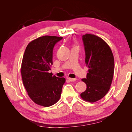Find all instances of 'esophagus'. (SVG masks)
<instances>
[{"instance_id":"obj_1","label":"esophagus","mask_w":132,"mask_h":132,"mask_svg":"<svg viewBox=\"0 0 132 132\" xmlns=\"http://www.w3.org/2000/svg\"><path fill=\"white\" fill-rule=\"evenodd\" d=\"M69 80L70 81H75L77 80V79H74V78H68Z\"/></svg>"}]
</instances>
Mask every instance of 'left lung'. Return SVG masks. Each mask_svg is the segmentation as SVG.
<instances>
[{
  "mask_svg": "<svg viewBox=\"0 0 132 132\" xmlns=\"http://www.w3.org/2000/svg\"><path fill=\"white\" fill-rule=\"evenodd\" d=\"M85 51V64L88 68L86 78L81 80L86 84L80 94L84 100L95 102L103 98L110 89L112 81L114 61L109 45L100 37L86 34L82 36Z\"/></svg>",
  "mask_w": 132,
  "mask_h": 132,
  "instance_id": "obj_1",
  "label": "left lung"
}]
</instances>
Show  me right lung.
Segmentation results:
<instances>
[{"instance_id":"obj_1","label":"right lung","mask_w":132,"mask_h":132,"mask_svg":"<svg viewBox=\"0 0 132 132\" xmlns=\"http://www.w3.org/2000/svg\"><path fill=\"white\" fill-rule=\"evenodd\" d=\"M63 38L44 36L31 41L26 47L21 67L22 82L30 98L35 103L49 107L61 97L64 78L49 73L53 64V49Z\"/></svg>"}]
</instances>
